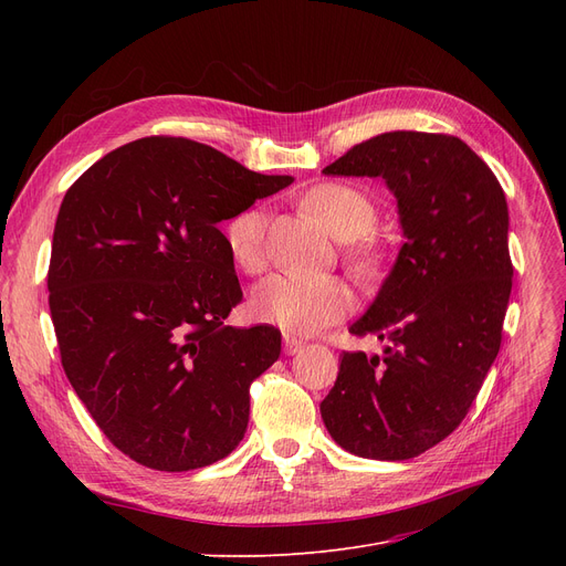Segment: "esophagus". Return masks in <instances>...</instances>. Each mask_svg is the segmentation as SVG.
Instances as JSON below:
<instances>
[{"label": "esophagus", "mask_w": 566, "mask_h": 566, "mask_svg": "<svg viewBox=\"0 0 566 566\" xmlns=\"http://www.w3.org/2000/svg\"><path fill=\"white\" fill-rule=\"evenodd\" d=\"M303 346H305V344H303L298 337L284 335V353H286V355H295V353H298Z\"/></svg>", "instance_id": "esophagus-1"}]
</instances>
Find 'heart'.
<instances>
[{
	"label": "heart",
	"instance_id": "b5f03b06",
	"mask_svg": "<svg viewBox=\"0 0 566 566\" xmlns=\"http://www.w3.org/2000/svg\"><path fill=\"white\" fill-rule=\"evenodd\" d=\"M305 206L339 241H355L376 222L374 201L358 188L346 184H321L305 195ZM265 211L245 208L224 227L227 248L235 265L245 273H259L265 265ZM358 271H371L378 261L374 248L353 252ZM353 305L350 291L335 277H307L280 273L268 277L252 295V312L259 321L273 323L286 333L310 335L339 321Z\"/></svg>",
	"mask_w": 566,
	"mask_h": 566
}]
</instances>
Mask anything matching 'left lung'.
I'll use <instances>...</instances> for the list:
<instances>
[{
  "instance_id": "1",
  "label": "left lung",
  "mask_w": 566,
  "mask_h": 566,
  "mask_svg": "<svg viewBox=\"0 0 566 566\" xmlns=\"http://www.w3.org/2000/svg\"><path fill=\"white\" fill-rule=\"evenodd\" d=\"M323 174L385 178L403 231L376 301L348 328L388 342L385 355L344 350L323 424L355 457H420L463 422L500 350L514 275L507 199L489 165L442 133L376 135Z\"/></svg>"
}]
</instances>
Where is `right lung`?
Listing matches in <instances>:
<instances>
[{"mask_svg":"<svg viewBox=\"0 0 566 566\" xmlns=\"http://www.w3.org/2000/svg\"><path fill=\"white\" fill-rule=\"evenodd\" d=\"M186 137H144L88 167L59 208L48 271L64 371L116 450L165 472L231 454L250 385L280 358L241 303L218 229L291 186Z\"/></svg>","mask_w":566,"mask_h":566,"instance_id":"right-lung-1","label":"right lung"}]
</instances>
